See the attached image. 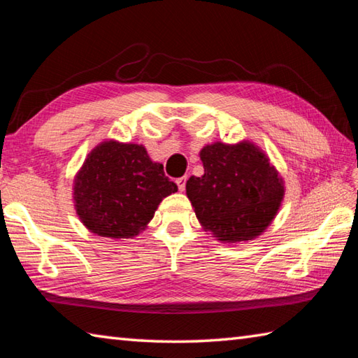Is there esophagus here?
I'll use <instances>...</instances> for the list:
<instances>
[{
    "label": "esophagus",
    "mask_w": 358,
    "mask_h": 358,
    "mask_svg": "<svg viewBox=\"0 0 358 358\" xmlns=\"http://www.w3.org/2000/svg\"><path fill=\"white\" fill-rule=\"evenodd\" d=\"M186 177H180V178H177L175 180V183H177V186H178V191L180 192H183L185 191V187H186Z\"/></svg>",
    "instance_id": "obj_1"
}]
</instances>
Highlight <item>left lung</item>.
Masks as SVG:
<instances>
[{
	"instance_id": "8db88e82",
	"label": "left lung",
	"mask_w": 358,
	"mask_h": 358,
	"mask_svg": "<svg viewBox=\"0 0 358 358\" xmlns=\"http://www.w3.org/2000/svg\"><path fill=\"white\" fill-rule=\"evenodd\" d=\"M201 177H191L186 195L201 227L218 241L257 238L285 199V181L263 149L249 140L215 141L200 150Z\"/></svg>"
}]
</instances>
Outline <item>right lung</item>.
Wrapping results in <instances>:
<instances>
[{
	"mask_svg": "<svg viewBox=\"0 0 358 358\" xmlns=\"http://www.w3.org/2000/svg\"><path fill=\"white\" fill-rule=\"evenodd\" d=\"M178 191L143 144L106 140L89 152L73 178V206L89 232L134 238L159 203Z\"/></svg>",
	"mask_w": 358,
	"mask_h": 358,
	"instance_id": "right-lung-1",
	"label": "right lung"
}]
</instances>
